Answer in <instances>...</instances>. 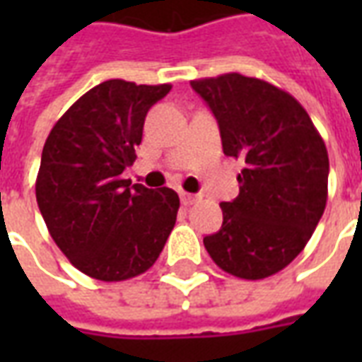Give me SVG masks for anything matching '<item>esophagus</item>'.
<instances>
[{
	"label": "esophagus",
	"mask_w": 362,
	"mask_h": 362,
	"mask_svg": "<svg viewBox=\"0 0 362 362\" xmlns=\"http://www.w3.org/2000/svg\"><path fill=\"white\" fill-rule=\"evenodd\" d=\"M180 199H182V205H194L199 199V196L196 194H188V192H180Z\"/></svg>",
	"instance_id": "1"
}]
</instances>
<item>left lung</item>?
Listing matches in <instances>:
<instances>
[{"label":"left lung","instance_id":"left-lung-1","mask_svg":"<svg viewBox=\"0 0 362 362\" xmlns=\"http://www.w3.org/2000/svg\"><path fill=\"white\" fill-rule=\"evenodd\" d=\"M219 122L223 153L243 158L240 194L223 202V225L204 238L223 272L266 279L304 250L327 202L326 143L295 96L272 83L225 74L192 81Z\"/></svg>","mask_w":362,"mask_h":362}]
</instances>
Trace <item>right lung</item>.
<instances>
[{"instance_id":"1","label":"right lung","mask_w":362,"mask_h":362,"mask_svg":"<svg viewBox=\"0 0 362 362\" xmlns=\"http://www.w3.org/2000/svg\"><path fill=\"white\" fill-rule=\"evenodd\" d=\"M173 85L110 79L75 100L44 143L36 202L54 243L93 279L126 281L157 262L178 194L124 180L145 116Z\"/></svg>"}]
</instances>
